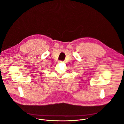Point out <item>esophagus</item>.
<instances>
[{
  "mask_svg": "<svg viewBox=\"0 0 124 124\" xmlns=\"http://www.w3.org/2000/svg\"><path fill=\"white\" fill-rule=\"evenodd\" d=\"M59 63H64L65 62L64 61H59Z\"/></svg>",
  "mask_w": 124,
  "mask_h": 124,
  "instance_id": "esophagus-1",
  "label": "esophagus"
}]
</instances>
